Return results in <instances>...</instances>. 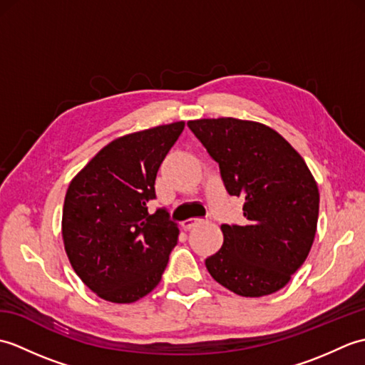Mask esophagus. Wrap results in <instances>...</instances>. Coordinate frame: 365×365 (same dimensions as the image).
I'll return each instance as SVG.
<instances>
[{"instance_id":"1","label":"esophagus","mask_w":365,"mask_h":365,"mask_svg":"<svg viewBox=\"0 0 365 365\" xmlns=\"http://www.w3.org/2000/svg\"><path fill=\"white\" fill-rule=\"evenodd\" d=\"M202 222H204V220H200V218H191V220L183 221V222H182V227H183L185 230H190V229L196 227V226H199V224H202Z\"/></svg>"}]
</instances>
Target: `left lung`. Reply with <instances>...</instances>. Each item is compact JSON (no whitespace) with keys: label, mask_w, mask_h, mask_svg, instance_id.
Instances as JSON below:
<instances>
[{"label":"left lung","mask_w":365,"mask_h":365,"mask_svg":"<svg viewBox=\"0 0 365 365\" xmlns=\"http://www.w3.org/2000/svg\"><path fill=\"white\" fill-rule=\"evenodd\" d=\"M220 165L230 196L245 199L243 226L222 224L221 250L205 259L216 282L242 297L271 294L311 251L320 195L306 161L267 125L234 118L188 122Z\"/></svg>","instance_id":"1"}]
</instances>
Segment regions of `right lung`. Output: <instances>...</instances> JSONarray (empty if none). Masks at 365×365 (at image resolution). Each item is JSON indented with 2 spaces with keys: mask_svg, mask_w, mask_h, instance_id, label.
I'll return each instance as SVG.
<instances>
[{
  "mask_svg": "<svg viewBox=\"0 0 365 365\" xmlns=\"http://www.w3.org/2000/svg\"><path fill=\"white\" fill-rule=\"evenodd\" d=\"M183 122L114 139L68 185L63 238L75 273L100 298L135 302L161 281L178 238L166 208L150 215L155 178Z\"/></svg>",
  "mask_w": 365,
  "mask_h": 365,
  "instance_id": "1",
  "label": "right lung"
}]
</instances>
